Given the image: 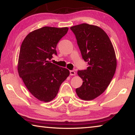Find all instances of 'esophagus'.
<instances>
[{
  "label": "esophagus",
  "mask_w": 135,
  "mask_h": 135,
  "mask_svg": "<svg viewBox=\"0 0 135 135\" xmlns=\"http://www.w3.org/2000/svg\"><path fill=\"white\" fill-rule=\"evenodd\" d=\"M70 74L71 76H75L76 75V72L74 70H71L70 71Z\"/></svg>",
  "instance_id": "esophagus-1"
}]
</instances>
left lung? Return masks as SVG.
<instances>
[{"label": "left lung", "mask_w": 135, "mask_h": 135, "mask_svg": "<svg viewBox=\"0 0 135 135\" xmlns=\"http://www.w3.org/2000/svg\"><path fill=\"white\" fill-rule=\"evenodd\" d=\"M70 29L76 36L82 58L88 64L86 70L77 71L83 84L76 92L81 99L92 100L106 90L115 74V51L108 35L99 27L83 23Z\"/></svg>", "instance_id": "left-lung-1"}]
</instances>
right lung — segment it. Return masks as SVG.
Listing matches in <instances>:
<instances>
[{"label": "right lung", "mask_w": 135, "mask_h": 135, "mask_svg": "<svg viewBox=\"0 0 135 135\" xmlns=\"http://www.w3.org/2000/svg\"><path fill=\"white\" fill-rule=\"evenodd\" d=\"M68 30L67 27H43L30 33L21 44L18 74L29 92L41 101L53 100L70 75L67 68L50 61L57 55V44Z\"/></svg>", "instance_id": "1"}]
</instances>
